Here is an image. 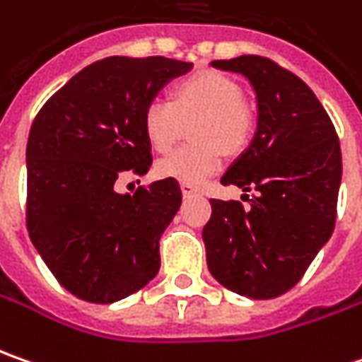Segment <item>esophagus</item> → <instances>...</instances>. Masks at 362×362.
<instances>
[{"instance_id": "obj_1", "label": "esophagus", "mask_w": 362, "mask_h": 362, "mask_svg": "<svg viewBox=\"0 0 362 362\" xmlns=\"http://www.w3.org/2000/svg\"><path fill=\"white\" fill-rule=\"evenodd\" d=\"M182 194L188 198V196H194V194H200V190L192 186V184H182Z\"/></svg>"}]
</instances>
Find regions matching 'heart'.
<instances>
[{
	"label": "heart",
	"mask_w": 362,
	"mask_h": 362,
	"mask_svg": "<svg viewBox=\"0 0 362 362\" xmlns=\"http://www.w3.org/2000/svg\"><path fill=\"white\" fill-rule=\"evenodd\" d=\"M196 122L194 146H184L160 160L162 178L202 184L216 174L224 152L240 154L256 132L255 110L243 98V88L230 76L214 69H198L178 80L170 90V102L154 100L144 110V134L156 152H168Z\"/></svg>",
	"instance_id": "heart-1"
}]
</instances>
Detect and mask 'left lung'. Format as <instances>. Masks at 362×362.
I'll use <instances>...</instances> for the list:
<instances>
[{"instance_id":"8db88e82","label":"left lung","mask_w":362,"mask_h":362,"mask_svg":"<svg viewBox=\"0 0 362 362\" xmlns=\"http://www.w3.org/2000/svg\"><path fill=\"white\" fill-rule=\"evenodd\" d=\"M246 76L258 95V130L224 176L250 208L212 198L202 238L212 276L256 300L288 293L337 222L343 158L327 110L305 81L262 56L216 59Z\"/></svg>"}]
</instances>
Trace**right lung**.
I'll return each instance as SVG.
<instances>
[{"mask_svg":"<svg viewBox=\"0 0 362 362\" xmlns=\"http://www.w3.org/2000/svg\"><path fill=\"white\" fill-rule=\"evenodd\" d=\"M190 62L162 56L98 59L45 102L28 138L25 224L57 282L81 300L110 305L160 270V236L182 204L178 180L116 192L144 176L152 150L144 110Z\"/></svg>","mask_w":362,"mask_h":362,"instance_id":"add662e5","label":"right lung"}]
</instances>
